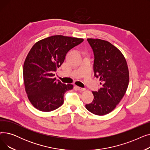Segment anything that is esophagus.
Listing matches in <instances>:
<instances>
[{
  "label": "esophagus",
  "instance_id": "obj_1",
  "mask_svg": "<svg viewBox=\"0 0 150 150\" xmlns=\"http://www.w3.org/2000/svg\"><path fill=\"white\" fill-rule=\"evenodd\" d=\"M76 88L79 90V91H85L86 89L85 88H80V87H78V86H76Z\"/></svg>",
  "mask_w": 150,
  "mask_h": 150
}]
</instances>
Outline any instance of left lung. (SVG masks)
Segmentation results:
<instances>
[{
    "instance_id": "obj_1",
    "label": "left lung",
    "mask_w": 150,
    "mask_h": 150,
    "mask_svg": "<svg viewBox=\"0 0 150 150\" xmlns=\"http://www.w3.org/2000/svg\"><path fill=\"white\" fill-rule=\"evenodd\" d=\"M94 54L93 72L102 88L92 92V103L86 105L89 111L106 115L115 109L123 97L129 83L128 67L124 56L117 47L100 39H87Z\"/></svg>"
}]
</instances>
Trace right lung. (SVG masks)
I'll use <instances>...</instances> for the list:
<instances>
[{"instance_id": "right-lung-1", "label": "right lung", "mask_w": 150, "mask_h": 150, "mask_svg": "<svg viewBox=\"0 0 150 150\" xmlns=\"http://www.w3.org/2000/svg\"><path fill=\"white\" fill-rule=\"evenodd\" d=\"M83 39L55 35L37 42L28 53L23 64L25 91L32 105L43 112L60 107L64 93L73 85L63 84L53 78L57 67L64 62L67 53Z\"/></svg>"}]
</instances>
